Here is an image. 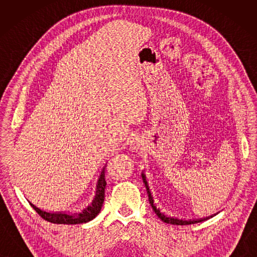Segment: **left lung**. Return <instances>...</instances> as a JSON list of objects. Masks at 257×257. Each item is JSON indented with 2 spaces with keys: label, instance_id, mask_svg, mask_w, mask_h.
<instances>
[{
  "label": "left lung",
  "instance_id": "left-lung-1",
  "mask_svg": "<svg viewBox=\"0 0 257 257\" xmlns=\"http://www.w3.org/2000/svg\"><path fill=\"white\" fill-rule=\"evenodd\" d=\"M141 177H143L144 183L146 185L147 193H148V198H149V203L152 206V210L155 211V213L158 215V217H159V219H161L165 223H168V224H174V225H188V224H194V223L202 222V221H204L206 219H210V217L213 216V215H211L209 217H203V219H195V220H183V219H179V217H173V216L166 215L165 213L161 212L159 207H157V205L155 204L154 196H152V194H151V191H150V188H149L148 181H147L146 173L145 172L141 173Z\"/></svg>",
  "mask_w": 257,
  "mask_h": 257
}]
</instances>
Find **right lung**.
<instances>
[{"label": "right lung", "mask_w": 257, "mask_h": 257, "mask_svg": "<svg viewBox=\"0 0 257 257\" xmlns=\"http://www.w3.org/2000/svg\"><path fill=\"white\" fill-rule=\"evenodd\" d=\"M105 189H106V179H105V167L102 168L99 179L96 184V194L91 203L79 213H66V212H47L40 209L30 202L33 209H34L43 219L56 223V224H80V223H87L98 215L100 212L101 206L105 199Z\"/></svg>", "instance_id": "1"}]
</instances>
